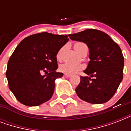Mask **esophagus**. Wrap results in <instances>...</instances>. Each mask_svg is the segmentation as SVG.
I'll use <instances>...</instances> for the list:
<instances>
[{
	"label": "esophagus",
	"instance_id": "34e87169",
	"mask_svg": "<svg viewBox=\"0 0 131 131\" xmlns=\"http://www.w3.org/2000/svg\"><path fill=\"white\" fill-rule=\"evenodd\" d=\"M64 75L65 76V77H67V78H69V77H70V76L71 75V74H69V73H64Z\"/></svg>",
	"mask_w": 131,
	"mask_h": 131
}]
</instances>
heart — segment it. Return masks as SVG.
<instances>
[{
    "instance_id": "b5f03b06",
    "label": "heart",
    "mask_w": 131,
    "mask_h": 131,
    "mask_svg": "<svg viewBox=\"0 0 131 131\" xmlns=\"http://www.w3.org/2000/svg\"><path fill=\"white\" fill-rule=\"evenodd\" d=\"M86 46V45L83 42H76L74 44V48L78 53L81 51V49L83 47ZM62 51V49H60L57 53V58L58 59L61 57V53ZM84 68V66L82 64L78 63H73V62H64L60 66V70L62 72L66 73H73L75 72H77L79 70L82 69Z\"/></svg>"
}]
</instances>
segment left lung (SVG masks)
<instances>
[{
    "label": "left lung",
    "mask_w": 131,
    "mask_h": 131,
    "mask_svg": "<svg viewBox=\"0 0 131 131\" xmlns=\"http://www.w3.org/2000/svg\"><path fill=\"white\" fill-rule=\"evenodd\" d=\"M70 39L85 43L90 58L84 73L90 77H80L75 91L83 101L101 104L110 101L123 78L124 57L118 44L107 34L96 29H87L71 34Z\"/></svg>",
    "instance_id": "left-lung-1"
}]
</instances>
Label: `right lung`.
Segmentation results:
<instances>
[{
	"label": "right lung",
	"mask_w": 131,
	"mask_h": 131,
	"mask_svg": "<svg viewBox=\"0 0 131 131\" xmlns=\"http://www.w3.org/2000/svg\"><path fill=\"white\" fill-rule=\"evenodd\" d=\"M67 37L43 32L28 36L17 45L9 58L6 76L18 101L38 106L51 99L56 79L63 75L56 71V55Z\"/></svg>",
	"instance_id": "add662e5"
}]
</instances>
